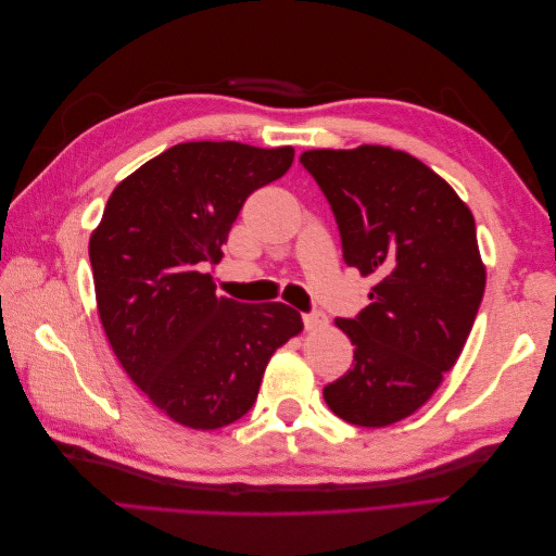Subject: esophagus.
I'll return each instance as SVG.
<instances>
[{
    "label": "esophagus",
    "mask_w": 556,
    "mask_h": 556,
    "mask_svg": "<svg viewBox=\"0 0 556 556\" xmlns=\"http://www.w3.org/2000/svg\"><path fill=\"white\" fill-rule=\"evenodd\" d=\"M327 323H329V317H327V313H323V311L304 313V327H306V331L323 329V327H327Z\"/></svg>",
    "instance_id": "esophagus-1"
}]
</instances>
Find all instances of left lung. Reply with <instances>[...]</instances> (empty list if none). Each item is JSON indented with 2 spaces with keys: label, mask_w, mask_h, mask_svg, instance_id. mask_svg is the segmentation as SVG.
I'll list each match as a JSON object with an SVG mask.
<instances>
[{
  "label": "left lung",
  "mask_w": 556,
  "mask_h": 556,
  "mask_svg": "<svg viewBox=\"0 0 556 556\" xmlns=\"http://www.w3.org/2000/svg\"><path fill=\"white\" fill-rule=\"evenodd\" d=\"M299 162L329 201L345 264L376 278L371 304L336 319L355 359L325 401L350 425H394L439 390L473 329L484 294L476 220L403 150H308Z\"/></svg>",
  "instance_id": "8db88e82"
}]
</instances>
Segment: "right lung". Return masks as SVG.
Segmentation results:
<instances>
[{
  "instance_id": "obj_1",
  "label": "right lung",
  "mask_w": 556,
  "mask_h": 556,
  "mask_svg": "<svg viewBox=\"0 0 556 556\" xmlns=\"http://www.w3.org/2000/svg\"><path fill=\"white\" fill-rule=\"evenodd\" d=\"M294 150L237 141L178 143L125 178L90 239L97 308L139 390L190 429L241 419L274 352L304 329L285 304L215 294L245 199L292 166Z\"/></svg>"
}]
</instances>
